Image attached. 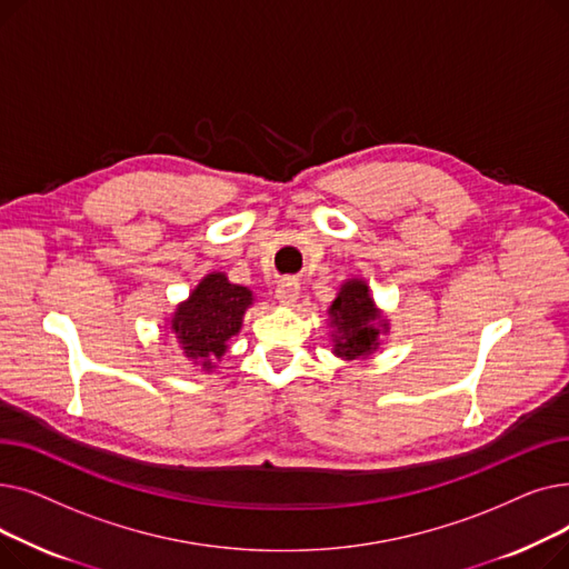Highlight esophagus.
<instances>
[{
	"label": "esophagus",
	"instance_id": "1",
	"mask_svg": "<svg viewBox=\"0 0 569 569\" xmlns=\"http://www.w3.org/2000/svg\"><path fill=\"white\" fill-rule=\"evenodd\" d=\"M300 281L297 279H281L277 286V300L281 305H292L297 297H300Z\"/></svg>",
	"mask_w": 569,
	"mask_h": 569
}]
</instances>
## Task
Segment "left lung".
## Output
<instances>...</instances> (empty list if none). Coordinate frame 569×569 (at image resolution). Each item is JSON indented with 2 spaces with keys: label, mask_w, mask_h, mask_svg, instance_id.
<instances>
[{
  "label": "left lung",
  "mask_w": 569,
  "mask_h": 569,
  "mask_svg": "<svg viewBox=\"0 0 569 569\" xmlns=\"http://www.w3.org/2000/svg\"><path fill=\"white\" fill-rule=\"evenodd\" d=\"M332 325L337 327L335 335V352L346 360H355L360 355H369L378 346V311L369 297V288L362 281H348L332 309ZM385 327V325H382Z\"/></svg>",
  "instance_id": "obj_1"
}]
</instances>
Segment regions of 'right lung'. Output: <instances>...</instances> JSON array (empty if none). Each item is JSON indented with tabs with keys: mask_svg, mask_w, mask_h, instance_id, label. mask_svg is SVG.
I'll list each match as a JSON object with an SVG mask.
<instances>
[{
	"mask_svg": "<svg viewBox=\"0 0 569 569\" xmlns=\"http://www.w3.org/2000/svg\"><path fill=\"white\" fill-rule=\"evenodd\" d=\"M251 305V290L230 283L226 274H209L179 305L172 318V332L191 360H202L212 369V357L226 352V343L242 327V316Z\"/></svg>",
	"mask_w": 569,
	"mask_h": 569,
	"instance_id": "1",
	"label": "right lung"
}]
</instances>
